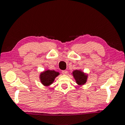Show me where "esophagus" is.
<instances>
[{"mask_svg":"<svg viewBox=\"0 0 125 125\" xmlns=\"http://www.w3.org/2000/svg\"><path fill=\"white\" fill-rule=\"evenodd\" d=\"M62 74L63 75H66L67 74V71L66 70H63L62 71Z\"/></svg>","mask_w":125,"mask_h":125,"instance_id":"obj_1","label":"esophagus"}]
</instances>
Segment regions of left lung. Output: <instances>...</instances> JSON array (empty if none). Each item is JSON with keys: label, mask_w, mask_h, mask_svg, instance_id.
I'll return each mask as SVG.
<instances>
[{"label": "left lung", "mask_w": 125, "mask_h": 125, "mask_svg": "<svg viewBox=\"0 0 125 125\" xmlns=\"http://www.w3.org/2000/svg\"><path fill=\"white\" fill-rule=\"evenodd\" d=\"M73 75L75 79L76 83L79 85H83L87 82V75L82 71L78 70H74L73 72Z\"/></svg>", "instance_id": "left-lung-1"}]
</instances>
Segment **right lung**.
<instances>
[{
  "label": "right lung",
  "instance_id": "obj_1",
  "mask_svg": "<svg viewBox=\"0 0 125 125\" xmlns=\"http://www.w3.org/2000/svg\"><path fill=\"white\" fill-rule=\"evenodd\" d=\"M59 75V73L54 70H47L43 71L40 74V80L43 85L49 86L54 81L55 78Z\"/></svg>",
  "mask_w": 125,
  "mask_h": 125
}]
</instances>
